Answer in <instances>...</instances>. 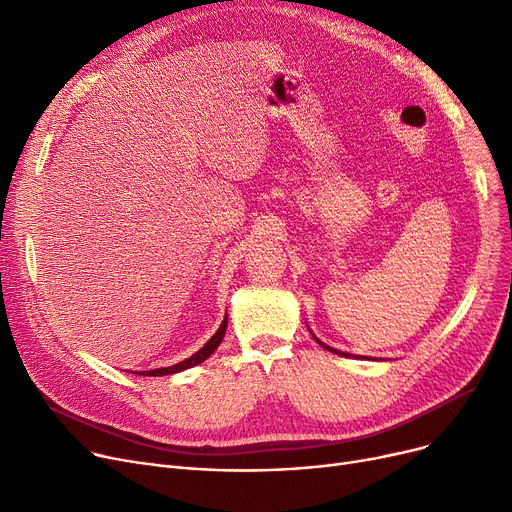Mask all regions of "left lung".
Segmentation results:
<instances>
[{
	"mask_svg": "<svg viewBox=\"0 0 512 512\" xmlns=\"http://www.w3.org/2000/svg\"><path fill=\"white\" fill-rule=\"evenodd\" d=\"M315 340H317V338H315ZM317 342H319V340H317ZM319 344L324 346L326 351H330V353H336V355H342V357H353V355H348V353H340V351H334V348H330V346H328V344H324V342H319Z\"/></svg>",
	"mask_w": 512,
	"mask_h": 512,
	"instance_id": "left-lung-1",
	"label": "left lung"
}]
</instances>
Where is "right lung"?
I'll use <instances>...</instances> for the list:
<instances>
[{
  "mask_svg": "<svg viewBox=\"0 0 512 512\" xmlns=\"http://www.w3.org/2000/svg\"><path fill=\"white\" fill-rule=\"evenodd\" d=\"M226 326H228V315L224 317V321H222V326H220V330L215 332L209 340H207V344L201 348V351H197L193 357H188V359H184L182 363H176V365H172V367H164V369H153V371H141V375H170V373H178V371H184V369H188V367H195V365H199V363H203L209 355H213V351L215 348L220 346V342L224 340V334H226Z\"/></svg>",
  "mask_w": 512,
  "mask_h": 512,
  "instance_id": "right-lung-1",
  "label": "right lung"
}]
</instances>
